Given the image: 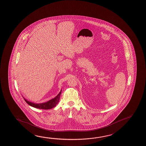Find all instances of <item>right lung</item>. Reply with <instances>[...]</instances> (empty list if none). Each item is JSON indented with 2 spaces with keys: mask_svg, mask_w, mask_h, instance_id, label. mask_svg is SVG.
I'll use <instances>...</instances> for the list:
<instances>
[{
  "mask_svg": "<svg viewBox=\"0 0 146 146\" xmlns=\"http://www.w3.org/2000/svg\"><path fill=\"white\" fill-rule=\"evenodd\" d=\"M62 92V90L61 92H59L56 97H55L54 99H52L49 101H47V102L45 103H43L36 104L32 102H31L30 101H27L26 99H25L24 98H23L25 102L27 103L29 105L31 106L34 108H38V109H44V110H48V109H50L52 108H54L55 106H56V105L59 102L60 100V97Z\"/></svg>",
  "mask_w": 146,
  "mask_h": 146,
  "instance_id": "obj_1",
  "label": "right lung"
}]
</instances>
